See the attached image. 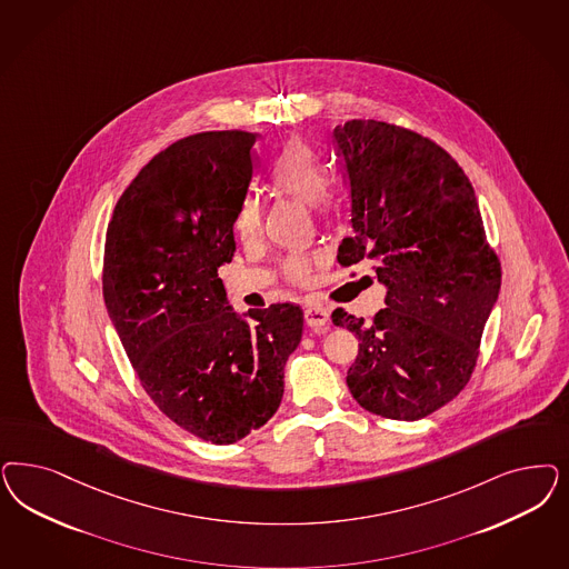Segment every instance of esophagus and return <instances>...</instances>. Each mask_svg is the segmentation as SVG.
<instances>
[{"label": "esophagus", "mask_w": 569, "mask_h": 569, "mask_svg": "<svg viewBox=\"0 0 569 569\" xmlns=\"http://www.w3.org/2000/svg\"><path fill=\"white\" fill-rule=\"evenodd\" d=\"M303 313H306V322L310 327H325L329 322V312L318 303H308Z\"/></svg>", "instance_id": "obj_1"}]
</instances>
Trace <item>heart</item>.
<instances>
[{
	"instance_id": "1",
	"label": "heart",
	"mask_w": 569,
	"mask_h": 569,
	"mask_svg": "<svg viewBox=\"0 0 569 569\" xmlns=\"http://www.w3.org/2000/svg\"><path fill=\"white\" fill-rule=\"evenodd\" d=\"M270 182L278 192L306 204H320L330 186V176L320 157L308 142L293 138L278 150L270 169ZM261 228V204L256 197H244L234 213V232L239 239H256ZM295 282H306L312 272L310 257L295 256L287 263Z\"/></svg>"
}]
</instances>
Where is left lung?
Wrapping results in <instances>:
<instances>
[{
  "instance_id": "1",
  "label": "left lung",
  "mask_w": 569,
  "mask_h": 569,
  "mask_svg": "<svg viewBox=\"0 0 569 569\" xmlns=\"http://www.w3.org/2000/svg\"><path fill=\"white\" fill-rule=\"evenodd\" d=\"M351 192L353 234L339 263L370 257L386 284L375 320L332 312L360 349L348 370L353 400L372 415L417 421L457 398L477 362L500 291L473 186L436 142L383 121L332 129Z\"/></svg>"
}]
</instances>
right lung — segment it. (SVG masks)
<instances>
[{"label": "right lung", "mask_w": 569, "mask_h": 569, "mask_svg": "<svg viewBox=\"0 0 569 569\" xmlns=\"http://www.w3.org/2000/svg\"><path fill=\"white\" fill-rule=\"evenodd\" d=\"M256 133L204 131L159 152L114 204L102 293L152 402L211 443L272 419L303 332L293 303L237 313L218 270L253 178Z\"/></svg>", "instance_id": "1"}]
</instances>
